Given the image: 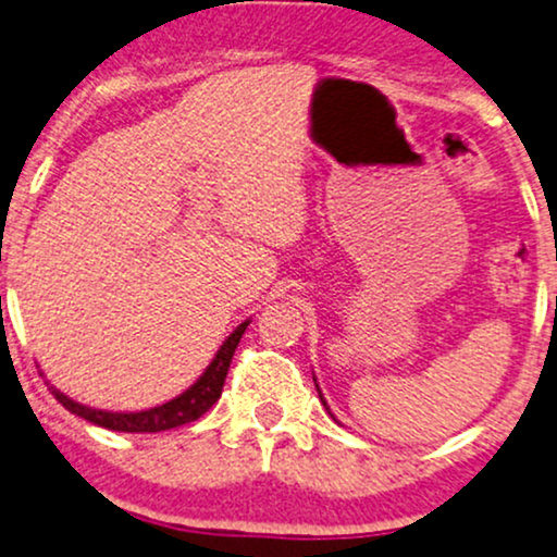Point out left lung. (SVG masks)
<instances>
[{
    "label": "left lung",
    "instance_id": "obj_1",
    "mask_svg": "<svg viewBox=\"0 0 557 557\" xmlns=\"http://www.w3.org/2000/svg\"><path fill=\"white\" fill-rule=\"evenodd\" d=\"M312 381H315V377H312ZM315 388H318V383H315ZM318 396H320V401H323V407L329 409V404H325V398H323V394H320V388H318Z\"/></svg>",
    "mask_w": 557,
    "mask_h": 557
}]
</instances>
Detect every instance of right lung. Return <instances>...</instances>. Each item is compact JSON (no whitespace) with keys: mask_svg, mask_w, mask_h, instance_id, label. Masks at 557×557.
I'll return each instance as SVG.
<instances>
[{"mask_svg":"<svg viewBox=\"0 0 557 557\" xmlns=\"http://www.w3.org/2000/svg\"><path fill=\"white\" fill-rule=\"evenodd\" d=\"M247 325H250V320L239 323L237 331L221 344V349L215 351L213 362L208 364L206 372L198 377V383L189 385L185 394L172 398V401L161 404V407H153L146 411H103V409L83 407V404L72 401V398L59 394L57 388H51V394H54L57 401L67 411H72V414L83 417V420L94 422L98 428L116 430V433H161V430L180 428V424L200 420V417L221 398L228 364H232V357L234 351H237V344Z\"/></svg>","mask_w":557,"mask_h":557,"instance_id":"obj_1","label":"right lung"}]
</instances>
